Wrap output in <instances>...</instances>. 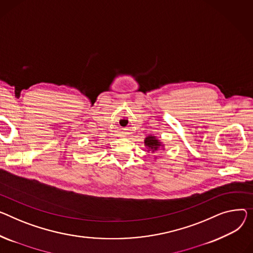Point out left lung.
<instances>
[{
    "label": "left lung",
    "instance_id": "obj_1",
    "mask_svg": "<svg viewBox=\"0 0 253 253\" xmlns=\"http://www.w3.org/2000/svg\"><path fill=\"white\" fill-rule=\"evenodd\" d=\"M144 144L147 147V149L151 151V153L158 151L163 146L162 142L156 136H153V135H149L144 139Z\"/></svg>",
    "mask_w": 253,
    "mask_h": 253
}]
</instances>
